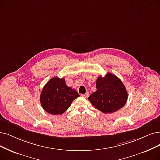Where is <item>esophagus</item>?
Returning a JSON list of instances; mask_svg holds the SVG:
<instances>
[{
  "mask_svg": "<svg viewBox=\"0 0 160 160\" xmlns=\"http://www.w3.org/2000/svg\"><path fill=\"white\" fill-rule=\"evenodd\" d=\"M88 96H89V92H87L85 94H82V97H83L85 98H88Z\"/></svg>",
  "mask_w": 160,
  "mask_h": 160,
  "instance_id": "obj_1",
  "label": "esophagus"
}]
</instances>
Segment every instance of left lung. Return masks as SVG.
Here are the masks:
<instances>
[{"mask_svg": "<svg viewBox=\"0 0 160 160\" xmlns=\"http://www.w3.org/2000/svg\"><path fill=\"white\" fill-rule=\"evenodd\" d=\"M96 87L97 91L93 92L88 100L102 112L112 113L126 104L128 94L122 81L116 75L108 73L104 78L98 77Z\"/></svg>", "mask_w": 160, "mask_h": 160, "instance_id": "1", "label": "left lung"}]
</instances>
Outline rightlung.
<instances>
[{
	"label": "right lung",
	"instance_id": "add662e5",
	"mask_svg": "<svg viewBox=\"0 0 160 160\" xmlns=\"http://www.w3.org/2000/svg\"><path fill=\"white\" fill-rule=\"evenodd\" d=\"M79 97L78 92L67 86L64 79L56 77L50 79L43 87L40 102L43 109L48 113L61 115Z\"/></svg>",
	"mask_w": 160,
	"mask_h": 160
}]
</instances>
